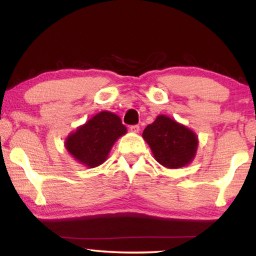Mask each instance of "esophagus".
Masks as SVG:
<instances>
[{
  "label": "esophagus",
  "instance_id": "esophagus-1",
  "mask_svg": "<svg viewBox=\"0 0 256 256\" xmlns=\"http://www.w3.org/2000/svg\"><path fill=\"white\" fill-rule=\"evenodd\" d=\"M130 131L132 133H138L140 132V126H138V125H132V126L130 128Z\"/></svg>",
  "mask_w": 256,
  "mask_h": 256
}]
</instances>
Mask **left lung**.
I'll return each instance as SVG.
<instances>
[{
    "label": "left lung",
    "instance_id": "left-lung-1",
    "mask_svg": "<svg viewBox=\"0 0 256 256\" xmlns=\"http://www.w3.org/2000/svg\"><path fill=\"white\" fill-rule=\"evenodd\" d=\"M154 159L164 167L177 170L196 158L198 138L196 132L166 115H159L142 133Z\"/></svg>",
    "mask_w": 256,
    "mask_h": 256
}]
</instances>
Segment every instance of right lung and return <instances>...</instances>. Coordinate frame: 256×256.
Masks as SVG:
<instances>
[{"instance_id":"add662e5","label":"right lung","mask_w":256,"mask_h":256,"mask_svg":"<svg viewBox=\"0 0 256 256\" xmlns=\"http://www.w3.org/2000/svg\"><path fill=\"white\" fill-rule=\"evenodd\" d=\"M126 132L120 116L104 110L68 134L64 146L76 162L94 168L106 162L112 146Z\"/></svg>"}]
</instances>
